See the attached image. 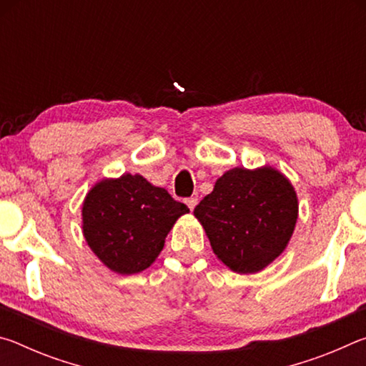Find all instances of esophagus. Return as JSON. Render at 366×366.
Segmentation results:
<instances>
[{
	"mask_svg": "<svg viewBox=\"0 0 366 366\" xmlns=\"http://www.w3.org/2000/svg\"><path fill=\"white\" fill-rule=\"evenodd\" d=\"M185 203H187V207L192 209V212H194V208L197 207V203H198V198H197V197L185 198Z\"/></svg>",
	"mask_w": 366,
	"mask_h": 366,
	"instance_id": "1",
	"label": "esophagus"
}]
</instances>
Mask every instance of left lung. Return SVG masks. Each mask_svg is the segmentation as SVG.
<instances>
[{
  "label": "left lung",
  "instance_id": "8db88e82",
  "mask_svg": "<svg viewBox=\"0 0 366 366\" xmlns=\"http://www.w3.org/2000/svg\"><path fill=\"white\" fill-rule=\"evenodd\" d=\"M297 213L294 187L268 166L227 171L194 209L216 257L242 274L262 271L281 255Z\"/></svg>",
  "mask_w": 366,
  "mask_h": 366
}]
</instances>
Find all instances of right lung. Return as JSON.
Instances as JSON below:
<instances>
[{
  "instance_id": "obj_1",
  "label": "right lung",
  "mask_w": 366,
  "mask_h": 366,
  "mask_svg": "<svg viewBox=\"0 0 366 366\" xmlns=\"http://www.w3.org/2000/svg\"><path fill=\"white\" fill-rule=\"evenodd\" d=\"M189 213L168 190L139 174L98 182L82 207L84 237L102 262L119 274L147 269L179 216Z\"/></svg>"
}]
</instances>
